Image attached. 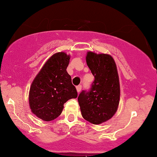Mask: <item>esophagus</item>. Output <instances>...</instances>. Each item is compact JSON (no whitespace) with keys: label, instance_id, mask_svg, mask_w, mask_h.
I'll use <instances>...</instances> for the list:
<instances>
[{"label":"esophagus","instance_id":"34e87169","mask_svg":"<svg viewBox=\"0 0 157 157\" xmlns=\"http://www.w3.org/2000/svg\"><path fill=\"white\" fill-rule=\"evenodd\" d=\"M76 89H77V93H80L81 89H82V86H80H80H77L76 87Z\"/></svg>","mask_w":157,"mask_h":157}]
</instances>
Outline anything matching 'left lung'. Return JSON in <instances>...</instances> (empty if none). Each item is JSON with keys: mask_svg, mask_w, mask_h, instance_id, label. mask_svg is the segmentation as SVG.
<instances>
[{"mask_svg": "<svg viewBox=\"0 0 157 157\" xmlns=\"http://www.w3.org/2000/svg\"><path fill=\"white\" fill-rule=\"evenodd\" d=\"M86 63L94 81L89 90L78 97L81 114L88 121L100 124L116 113L120 100V83L116 64L107 54L88 52Z\"/></svg>", "mask_w": 157, "mask_h": 157, "instance_id": "1", "label": "left lung"}]
</instances>
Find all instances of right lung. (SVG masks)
I'll return each mask as SVG.
<instances>
[{
	"label": "right lung",
	"mask_w": 157,
	"mask_h": 157,
	"mask_svg": "<svg viewBox=\"0 0 157 157\" xmlns=\"http://www.w3.org/2000/svg\"><path fill=\"white\" fill-rule=\"evenodd\" d=\"M70 56L60 52L52 55L32 82L29 91L31 112L45 121L61 114L63 105L77 97V92L67 71Z\"/></svg>",
	"instance_id": "right-lung-1"
}]
</instances>
